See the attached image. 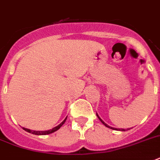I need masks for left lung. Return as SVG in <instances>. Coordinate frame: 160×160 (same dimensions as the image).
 <instances>
[{"label":"left lung","mask_w":160,"mask_h":160,"mask_svg":"<svg viewBox=\"0 0 160 160\" xmlns=\"http://www.w3.org/2000/svg\"><path fill=\"white\" fill-rule=\"evenodd\" d=\"M96 115H97V116H98V118L99 119V121H101L102 123H103V124H104L106 127H109V128H110V129H113V130H116V131H122V132H125V131H127V129H122V128H121V129H120V128H119V129H118V128H114V127H110V126H108V125L106 124V123H105V122H104V121H103V120H102L100 117H99V116H98V115L97 114V113H96ZM127 130H130V129H128V128H127Z\"/></svg>","instance_id":"left-lung-1"}]
</instances>
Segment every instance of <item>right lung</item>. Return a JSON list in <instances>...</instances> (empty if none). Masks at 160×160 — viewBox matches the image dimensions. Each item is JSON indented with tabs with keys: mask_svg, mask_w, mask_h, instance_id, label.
<instances>
[{
	"mask_svg": "<svg viewBox=\"0 0 160 160\" xmlns=\"http://www.w3.org/2000/svg\"><path fill=\"white\" fill-rule=\"evenodd\" d=\"M67 118V116L66 117V118H65V120L62 121V123H60L58 126H56V127H54V128H52V129H50V130H48V131H32V130H30V129L24 128V127H23V130L26 131V132H28L32 133V134H34V135H48V134H50V133L55 132H56L57 130H59V129L61 128V127H62V125L65 123V121H66Z\"/></svg>",
	"mask_w": 160,
	"mask_h": 160,
	"instance_id": "add662e5",
	"label": "right lung"
}]
</instances>
